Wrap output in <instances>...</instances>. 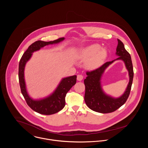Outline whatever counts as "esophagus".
<instances>
[{
	"label": "esophagus",
	"mask_w": 148,
	"mask_h": 148,
	"mask_svg": "<svg viewBox=\"0 0 148 148\" xmlns=\"http://www.w3.org/2000/svg\"><path fill=\"white\" fill-rule=\"evenodd\" d=\"M78 81H82L83 79V76L82 75H77V78Z\"/></svg>",
	"instance_id": "34e87169"
}]
</instances>
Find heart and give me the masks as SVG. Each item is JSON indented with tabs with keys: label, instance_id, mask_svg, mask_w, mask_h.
I'll return each mask as SVG.
<instances>
[{
	"label": "heart",
	"instance_id": "obj_1",
	"mask_svg": "<svg viewBox=\"0 0 148 148\" xmlns=\"http://www.w3.org/2000/svg\"><path fill=\"white\" fill-rule=\"evenodd\" d=\"M107 56V50L105 49H100V46L97 44L82 49L79 55L82 60L87 59L86 65L90 69H95L100 66Z\"/></svg>",
	"mask_w": 148,
	"mask_h": 148
}]
</instances>
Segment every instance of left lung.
<instances>
[{
    "label": "left lung",
    "mask_w": 148,
    "mask_h": 148,
    "mask_svg": "<svg viewBox=\"0 0 148 148\" xmlns=\"http://www.w3.org/2000/svg\"><path fill=\"white\" fill-rule=\"evenodd\" d=\"M116 54L118 57L112 61L105 62L99 68L90 72H87V77L84 79L86 92L84 100L89 108L94 111L107 114L116 111L123 105L127 100L132 84L134 78L133 66L131 56L125 49L122 42L118 39ZM115 60H122L125 63L129 74L130 81L124 94L118 98L107 95L103 91L101 86V78L104 70Z\"/></svg>",
    "instance_id": "left-lung-1"
}]
</instances>
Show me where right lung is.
Listing matches in <instances>:
<instances>
[{"mask_svg":"<svg viewBox=\"0 0 148 148\" xmlns=\"http://www.w3.org/2000/svg\"><path fill=\"white\" fill-rule=\"evenodd\" d=\"M64 37L50 41L38 40L32 44L21 58L18 65V80L20 87L27 105L35 112L43 115H52L59 112L65 106V98L68 91L77 82V75L63 78L56 89L50 95L39 99H34L29 95L25 79V69L27 62L31 58L33 53L49 45L58 44Z\"/></svg>","mask_w":148,"mask_h":148,"instance_id":"obj_1","label":"right lung"}]
</instances>
